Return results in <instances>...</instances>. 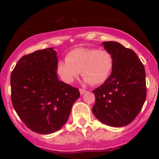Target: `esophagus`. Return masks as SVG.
Here are the masks:
<instances>
[{"label": "esophagus", "mask_w": 159, "mask_h": 159, "mask_svg": "<svg viewBox=\"0 0 159 159\" xmlns=\"http://www.w3.org/2000/svg\"><path fill=\"white\" fill-rule=\"evenodd\" d=\"M79 91H80V94H81V95H82L83 94H84V93H85V92H87V91H86V90L82 89H79Z\"/></svg>", "instance_id": "esophagus-1"}]
</instances>
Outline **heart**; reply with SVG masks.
Wrapping results in <instances>:
<instances>
[{
    "label": "heart",
    "instance_id": "heart-1",
    "mask_svg": "<svg viewBox=\"0 0 159 159\" xmlns=\"http://www.w3.org/2000/svg\"><path fill=\"white\" fill-rule=\"evenodd\" d=\"M113 68V57L106 50L78 48L69 51L65 60L58 61L57 71L67 84L73 82L81 70L84 82L99 85L108 80Z\"/></svg>",
    "mask_w": 159,
    "mask_h": 159
}]
</instances>
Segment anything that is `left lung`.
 Segmentation results:
<instances>
[{"label":"left lung","instance_id":"obj_1","mask_svg":"<svg viewBox=\"0 0 159 159\" xmlns=\"http://www.w3.org/2000/svg\"><path fill=\"white\" fill-rule=\"evenodd\" d=\"M104 48L111 54L114 68L110 77L93 91V114L112 127L130 124L142 109L146 98L145 70L132 50L116 41H105Z\"/></svg>","mask_w":159,"mask_h":159}]
</instances>
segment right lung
<instances>
[{"label": "right lung", "mask_w": 159, "mask_h": 159, "mask_svg": "<svg viewBox=\"0 0 159 159\" xmlns=\"http://www.w3.org/2000/svg\"><path fill=\"white\" fill-rule=\"evenodd\" d=\"M57 52L52 48L23 56L11 75L14 110L30 130L55 132L67 122L78 89L58 80Z\"/></svg>", "instance_id": "1"}]
</instances>
